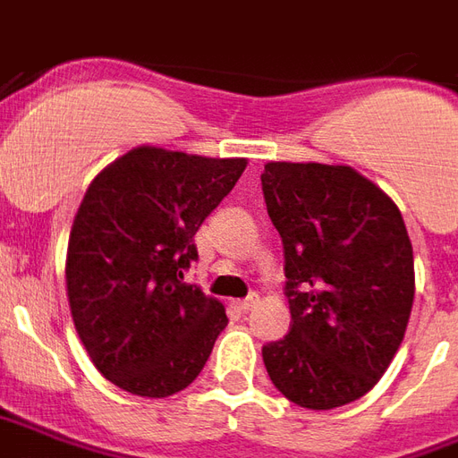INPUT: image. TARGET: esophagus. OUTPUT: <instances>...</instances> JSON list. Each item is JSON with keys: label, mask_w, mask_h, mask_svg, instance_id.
Listing matches in <instances>:
<instances>
[{"label": "esophagus", "mask_w": 458, "mask_h": 458, "mask_svg": "<svg viewBox=\"0 0 458 458\" xmlns=\"http://www.w3.org/2000/svg\"><path fill=\"white\" fill-rule=\"evenodd\" d=\"M256 302H259V295H256V293H251V295H249V298L236 300V302H233V305L239 307V310H242V312H249V310H251V307L256 305Z\"/></svg>", "instance_id": "34e87169"}]
</instances>
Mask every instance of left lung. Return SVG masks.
I'll return each mask as SVG.
<instances>
[{
  "label": "left lung",
  "instance_id": "obj_1",
  "mask_svg": "<svg viewBox=\"0 0 458 458\" xmlns=\"http://www.w3.org/2000/svg\"><path fill=\"white\" fill-rule=\"evenodd\" d=\"M261 185L293 315L288 335L263 346L266 370L300 407L353 403L398 353L415 300L403 215L349 165L268 163Z\"/></svg>",
  "mask_w": 458,
  "mask_h": 458
}]
</instances>
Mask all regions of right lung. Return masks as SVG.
Segmentation results:
<instances>
[{
    "mask_svg": "<svg viewBox=\"0 0 458 458\" xmlns=\"http://www.w3.org/2000/svg\"><path fill=\"white\" fill-rule=\"evenodd\" d=\"M243 168L141 146L82 197L65 263L70 312L97 370L126 393L168 398L205 369L229 319L182 273L197 261V229Z\"/></svg>",
    "mask_w": 458,
    "mask_h": 458,
    "instance_id": "right-lung-1",
    "label": "right lung"
}]
</instances>
